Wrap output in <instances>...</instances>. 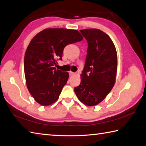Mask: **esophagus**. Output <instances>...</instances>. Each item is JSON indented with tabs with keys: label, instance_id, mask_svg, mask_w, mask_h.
<instances>
[{
	"label": "esophagus",
	"instance_id": "obj_1",
	"mask_svg": "<svg viewBox=\"0 0 146 146\" xmlns=\"http://www.w3.org/2000/svg\"><path fill=\"white\" fill-rule=\"evenodd\" d=\"M69 73H70V76L74 75H75V73H73V72H72V71H70Z\"/></svg>",
	"mask_w": 146,
	"mask_h": 146
}]
</instances>
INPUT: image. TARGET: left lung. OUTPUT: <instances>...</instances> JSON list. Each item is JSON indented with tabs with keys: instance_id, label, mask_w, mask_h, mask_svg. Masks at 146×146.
Returning a JSON list of instances; mask_svg holds the SVG:
<instances>
[{
	"instance_id": "obj_1",
	"label": "left lung",
	"mask_w": 146,
	"mask_h": 146,
	"mask_svg": "<svg viewBox=\"0 0 146 146\" xmlns=\"http://www.w3.org/2000/svg\"><path fill=\"white\" fill-rule=\"evenodd\" d=\"M80 31L88 43L87 55L80 84L74 90L82 103L93 106L103 101L115 85L117 53L112 40L102 31L90 28Z\"/></svg>"
}]
</instances>
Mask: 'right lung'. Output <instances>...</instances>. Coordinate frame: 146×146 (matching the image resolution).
Returning a JSON list of instances; mask_svg holds the SVG:
<instances>
[{
	"mask_svg": "<svg viewBox=\"0 0 146 146\" xmlns=\"http://www.w3.org/2000/svg\"><path fill=\"white\" fill-rule=\"evenodd\" d=\"M82 40L78 31L65 28H46L31 40L25 55V75L28 89L38 104L48 106L58 99L69 73L54 66L62 60L67 45Z\"/></svg>",
	"mask_w": 146,
	"mask_h": 146,
	"instance_id": "right-lung-1",
	"label": "right lung"
}]
</instances>
